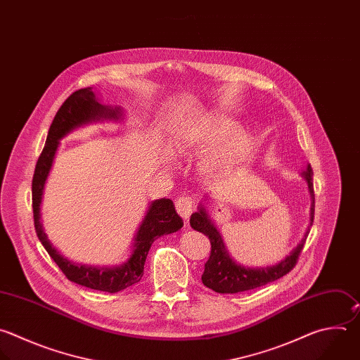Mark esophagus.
<instances>
[{
	"label": "esophagus",
	"instance_id": "34e87169",
	"mask_svg": "<svg viewBox=\"0 0 360 360\" xmlns=\"http://www.w3.org/2000/svg\"><path fill=\"white\" fill-rule=\"evenodd\" d=\"M175 207H176L178 213L186 220V219H189L192 210L195 209V199L192 196H188V195L179 196L175 202Z\"/></svg>",
	"mask_w": 360,
	"mask_h": 360
}]
</instances>
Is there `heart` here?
<instances>
[{
    "mask_svg": "<svg viewBox=\"0 0 360 360\" xmlns=\"http://www.w3.org/2000/svg\"><path fill=\"white\" fill-rule=\"evenodd\" d=\"M234 129V123L229 118L217 114H207L191 127L182 143L184 154L202 153L219 140L222 141L206 161L209 172H223L233 169L248 161L252 153V141L243 131L229 132Z\"/></svg>",
    "mask_w": 360,
    "mask_h": 360,
    "instance_id": "1",
    "label": "heart"
}]
</instances>
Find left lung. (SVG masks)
<instances>
[{
  "label": "left lung",
  "instance_id": "1",
  "mask_svg": "<svg viewBox=\"0 0 360 360\" xmlns=\"http://www.w3.org/2000/svg\"><path fill=\"white\" fill-rule=\"evenodd\" d=\"M304 176L308 182V189L311 193V217L308 229L302 237L300 245L287 256L283 262L273 267L267 269H250L243 267L233 262L224 249V243L221 240V236L216 230L214 224L206 214L205 209L200 207L199 212L192 213L191 216V226L207 236L210 242V256L209 260L205 263V271L202 274V283L207 288L213 290L219 294H236L243 292L249 290H255L263 287L269 283H273L285 274H288L297 264L298 257L302 252L305 240L308 237L309 229L314 223V213H315V195H314V184H312V168L311 165L307 167Z\"/></svg>",
  "mask_w": 360,
  "mask_h": 360
}]
</instances>
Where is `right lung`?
<instances>
[{
    "instance_id": "right-lung-1",
    "label": "right lung",
    "mask_w": 360,
    "mask_h": 360,
    "mask_svg": "<svg viewBox=\"0 0 360 360\" xmlns=\"http://www.w3.org/2000/svg\"><path fill=\"white\" fill-rule=\"evenodd\" d=\"M122 115L120 108H111L98 103L91 87H84L72 93L63 104L59 107L53 122L51 124L45 147L38 158L34 178H32V210H34V224L37 236L42 246L51 256V259L58 264L62 273L68 280L91 288L97 291H105L110 294L123 291L133 284L139 283L144 274V264L147 255L151 249V245L158 237L164 234L174 233L184 226L182 217L176 213L175 205L171 199H158L154 200L139 227L136 236L134 252L129 262L123 266L112 269H98L87 267L82 264H75L60 256L42 229L39 221V205L42 199L44 185L51 171L55 153L59 146V140L63 139L68 133L80 127L86 123L96 122L101 118H118Z\"/></svg>"
}]
</instances>
